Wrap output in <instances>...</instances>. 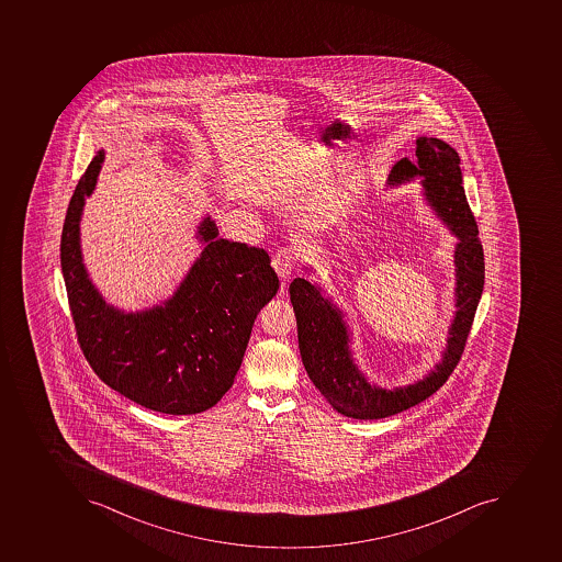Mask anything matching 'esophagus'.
Instances as JSON below:
<instances>
[{
	"label": "esophagus",
	"instance_id": "obj_1",
	"mask_svg": "<svg viewBox=\"0 0 562 562\" xmlns=\"http://www.w3.org/2000/svg\"><path fill=\"white\" fill-rule=\"evenodd\" d=\"M272 267H274L279 278L286 281V279L290 278V274H292L293 267H295V257H293L292 249H279V251L276 252L274 258H272Z\"/></svg>",
	"mask_w": 562,
	"mask_h": 562
}]
</instances>
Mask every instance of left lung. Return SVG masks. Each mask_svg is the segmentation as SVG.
I'll use <instances>...</instances> for the list:
<instances>
[{"instance_id": "left-lung-1", "label": "left lung", "mask_w": 562, "mask_h": 562, "mask_svg": "<svg viewBox=\"0 0 562 562\" xmlns=\"http://www.w3.org/2000/svg\"><path fill=\"white\" fill-rule=\"evenodd\" d=\"M460 158L447 142L432 137L416 138V161L403 158L394 165L389 184L397 186L424 177L425 200L436 216L456 235V316L448 330L441 362L413 385L389 390L372 385L358 369L349 349V331L342 311L325 299L318 284L304 278L293 279L290 301L296 318L302 363L313 385L337 413L357 420H378L397 415L438 392L464 353L477 302L485 283V258L477 237L464 186Z\"/></svg>"}]
</instances>
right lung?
I'll return each instance as SVG.
<instances>
[{
  "label": "right lung",
  "instance_id": "right-lung-1",
  "mask_svg": "<svg viewBox=\"0 0 562 562\" xmlns=\"http://www.w3.org/2000/svg\"><path fill=\"white\" fill-rule=\"evenodd\" d=\"M105 153L80 177L61 234V270L77 339L97 376L133 403L195 415L234 385L257 314L278 293L279 279L261 248L220 239L216 223H200V252L168 301L124 313L106 304L80 251V217Z\"/></svg>",
  "mask_w": 562,
  "mask_h": 562
}]
</instances>
